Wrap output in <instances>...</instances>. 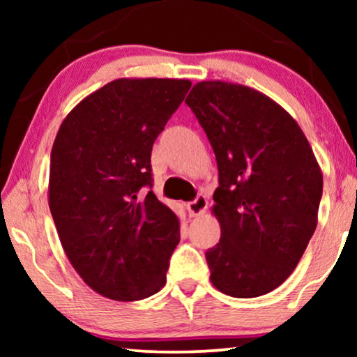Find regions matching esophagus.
<instances>
[{
  "label": "esophagus",
  "instance_id": "obj_1",
  "mask_svg": "<svg viewBox=\"0 0 357 357\" xmlns=\"http://www.w3.org/2000/svg\"><path fill=\"white\" fill-rule=\"evenodd\" d=\"M206 208H208V199L206 197H203V195H199V197H197V199H193V202L188 203V211L192 216H199V214L206 211Z\"/></svg>",
  "mask_w": 357,
  "mask_h": 357
}]
</instances>
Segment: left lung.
Masks as SVG:
<instances>
[{"label":"left lung","mask_w":357,"mask_h":357,"mask_svg":"<svg viewBox=\"0 0 357 357\" xmlns=\"http://www.w3.org/2000/svg\"><path fill=\"white\" fill-rule=\"evenodd\" d=\"M216 154L211 211L221 226L206 252L213 286L250 299L281 286L319 221L324 175L297 121L252 87L202 81L187 99Z\"/></svg>","instance_id":"8db88e82"}]
</instances>
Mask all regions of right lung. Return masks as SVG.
I'll use <instances>...</instances> for the list:
<instances>
[{
    "label": "right lung",
    "mask_w": 357,
    "mask_h": 357,
    "mask_svg": "<svg viewBox=\"0 0 357 357\" xmlns=\"http://www.w3.org/2000/svg\"><path fill=\"white\" fill-rule=\"evenodd\" d=\"M192 81L120 77L63 120L50 158L48 206L68 260L112 301H141L165 284L180 221L148 192L151 151Z\"/></svg>",
    "instance_id": "1"
}]
</instances>
